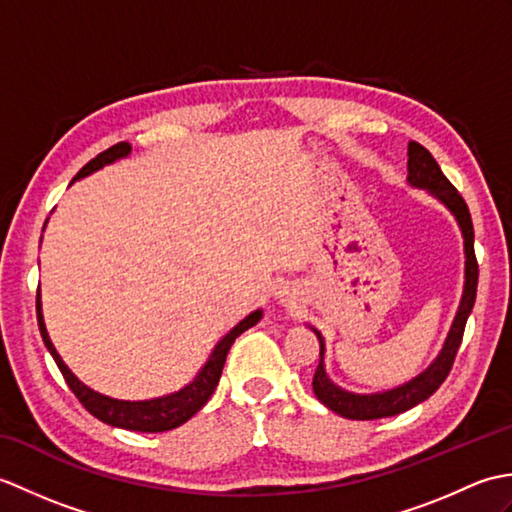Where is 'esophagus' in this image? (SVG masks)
I'll return each mask as SVG.
<instances>
[{"label":"esophagus","mask_w":512,"mask_h":512,"mask_svg":"<svg viewBox=\"0 0 512 512\" xmlns=\"http://www.w3.org/2000/svg\"><path fill=\"white\" fill-rule=\"evenodd\" d=\"M277 299H279V303H284V306H290V299L284 295V292H279Z\"/></svg>","instance_id":"esophagus-1"}]
</instances>
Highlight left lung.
I'll return each instance as SVG.
<instances>
[{
    "label": "left lung",
    "mask_w": 512,
    "mask_h": 512,
    "mask_svg": "<svg viewBox=\"0 0 512 512\" xmlns=\"http://www.w3.org/2000/svg\"><path fill=\"white\" fill-rule=\"evenodd\" d=\"M407 182L411 187L424 189L429 195H433L440 204H444L449 209V213L455 217L458 222L462 239H464V288H462V299L458 312H455L453 323L449 328L447 339H444L442 350L438 356L433 358V363L420 372L418 376H413L407 383H402L394 389H385V391H376V394H354V391H347L339 387L334 380L325 372V339L321 336L319 330H314L312 325L308 328L317 334V339L321 343V361L317 372H314L312 380V389L314 396H317L325 407L330 411L339 413L343 418L350 420H376V418H387V416H398V413L407 411L411 407H416L418 402L427 400L433 391H436L444 378L449 376L453 358L458 354V347L462 343V334H464V325L469 314L473 310L475 303V292H477V262H475V233H473V222H471V213L469 206L462 200V195L458 189L444 176L440 165L436 162L427 149H424L420 143H409L407 147Z\"/></svg>",
    "instance_id": "obj_1"
}]
</instances>
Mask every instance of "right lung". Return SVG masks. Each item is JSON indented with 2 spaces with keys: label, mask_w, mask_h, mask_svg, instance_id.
<instances>
[{
  "label": "right lung",
  "mask_w": 512,
  "mask_h": 512,
  "mask_svg": "<svg viewBox=\"0 0 512 512\" xmlns=\"http://www.w3.org/2000/svg\"><path fill=\"white\" fill-rule=\"evenodd\" d=\"M129 154H132V145L129 143H118L110 147L94 160H90L88 165L76 173L70 184H74L76 180H81L85 176H92L94 171L112 165L116 160H123ZM46 224H43V228H46ZM262 317H264V310L257 308L255 312H250L248 317L239 321L233 330H228L222 339L215 343L211 356L206 358V363L202 365L200 372L195 374L191 383H187L182 389L173 391V394L149 398V400H121V398L105 396L101 391H94L92 387L85 385L83 380L76 378L72 374V369L63 363L57 347L52 345L48 336L46 321H43V310H41V290H37V321H39L41 339L46 343L48 352L52 354L54 363H57V367L61 369V374L65 378V383H68V387L72 389V394L81 400V405L88 409L94 418H99L101 422L112 424V427H118V429L140 431V433L169 431V429L180 427V424H184L189 418H193L195 413L206 405V400L211 398L217 383H220L226 354L231 350V345L235 343L237 336L246 332L248 328H253V325H257L262 321Z\"/></svg>",
  "instance_id": "1"
}]
</instances>
